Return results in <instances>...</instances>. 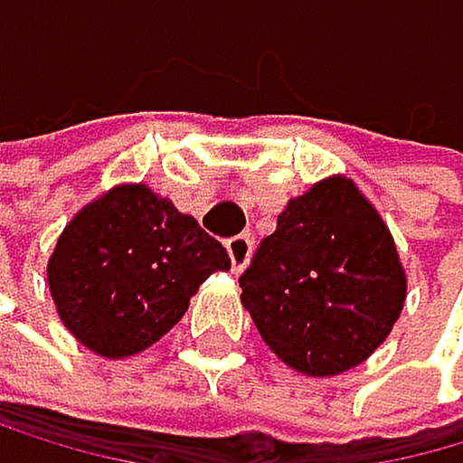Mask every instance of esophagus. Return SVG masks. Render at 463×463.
<instances>
[{"mask_svg": "<svg viewBox=\"0 0 463 463\" xmlns=\"http://www.w3.org/2000/svg\"><path fill=\"white\" fill-rule=\"evenodd\" d=\"M226 251H229V258H232V272H243L249 258H251V237L249 234L232 237V241L226 243Z\"/></svg>", "mask_w": 463, "mask_h": 463, "instance_id": "34e87169", "label": "esophagus"}]
</instances>
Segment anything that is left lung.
Wrapping results in <instances>:
<instances>
[{
    "label": "left lung",
    "mask_w": 463,
    "mask_h": 463,
    "mask_svg": "<svg viewBox=\"0 0 463 463\" xmlns=\"http://www.w3.org/2000/svg\"><path fill=\"white\" fill-rule=\"evenodd\" d=\"M243 307L289 368L333 377L380 348L406 301L383 217L351 179L292 200L241 275Z\"/></svg>",
    "instance_id": "obj_1"
}]
</instances>
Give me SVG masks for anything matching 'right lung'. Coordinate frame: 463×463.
Instances as JSON below:
<instances>
[{
  "label": "right lung",
  "mask_w": 463,
  "mask_h": 463,
  "mask_svg": "<svg viewBox=\"0 0 463 463\" xmlns=\"http://www.w3.org/2000/svg\"><path fill=\"white\" fill-rule=\"evenodd\" d=\"M217 269L229 255L200 222L145 185H121L63 229L49 287L74 339L121 359L159 342Z\"/></svg>",
  "instance_id": "obj_1"
}]
</instances>
